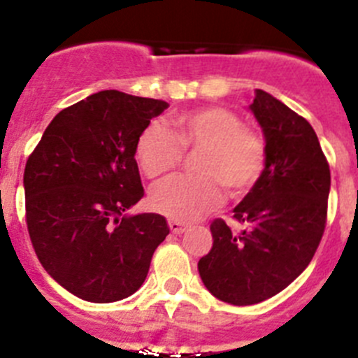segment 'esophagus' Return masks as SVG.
I'll return each mask as SVG.
<instances>
[{
	"label": "esophagus",
	"mask_w": 358,
	"mask_h": 358,
	"mask_svg": "<svg viewBox=\"0 0 358 358\" xmlns=\"http://www.w3.org/2000/svg\"><path fill=\"white\" fill-rule=\"evenodd\" d=\"M169 229H171V233H175V235H182L183 231L189 229V224H187V222H182V220L171 219L169 220Z\"/></svg>",
	"instance_id": "1"
}]
</instances>
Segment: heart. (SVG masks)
<instances>
[{
	"label": "heart",
	"instance_id": "b5f03b06",
	"mask_svg": "<svg viewBox=\"0 0 358 358\" xmlns=\"http://www.w3.org/2000/svg\"><path fill=\"white\" fill-rule=\"evenodd\" d=\"M183 152H199L196 176H175L152 190L153 210L176 220H194L222 203L224 187L231 198L247 194L266 166V141L243 125L235 111L219 106L182 113L171 130L152 123L136 139L134 155L148 178L176 169Z\"/></svg>",
	"mask_w": 358,
	"mask_h": 358
}]
</instances>
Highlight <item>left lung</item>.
<instances>
[{"instance_id":"obj_1","label":"left lung","mask_w":358,"mask_h":358,"mask_svg":"<svg viewBox=\"0 0 358 358\" xmlns=\"http://www.w3.org/2000/svg\"><path fill=\"white\" fill-rule=\"evenodd\" d=\"M250 109L268 155L262 178L233 210L245 229L213 220V245L198 263L206 289L233 306L259 303L292 285L322 242L329 208L330 168L310 123L263 90Z\"/></svg>"}]
</instances>
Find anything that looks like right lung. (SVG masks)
Here are the masks:
<instances>
[{"instance_id":"obj_1","label":"right lung","mask_w":358,"mask_h":358,"mask_svg":"<svg viewBox=\"0 0 358 358\" xmlns=\"http://www.w3.org/2000/svg\"><path fill=\"white\" fill-rule=\"evenodd\" d=\"M169 103L116 90L52 118L24 168L26 224L49 275L88 302L138 292L169 235L159 213L125 215L145 196L136 139Z\"/></svg>"}]
</instances>
